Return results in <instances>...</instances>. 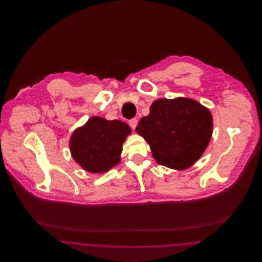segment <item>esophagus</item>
<instances>
[{
	"mask_svg": "<svg viewBox=\"0 0 262 262\" xmlns=\"http://www.w3.org/2000/svg\"><path fill=\"white\" fill-rule=\"evenodd\" d=\"M137 123H138V121H137V119H136V118L129 120V122H128V124H129L130 127H132L133 129H135V128L137 127Z\"/></svg>",
	"mask_w": 262,
	"mask_h": 262,
	"instance_id": "1",
	"label": "esophagus"
}]
</instances>
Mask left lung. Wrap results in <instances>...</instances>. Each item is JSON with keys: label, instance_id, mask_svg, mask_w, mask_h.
<instances>
[{"label": "left lung", "instance_id": "obj_1", "mask_svg": "<svg viewBox=\"0 0 262 262\" xmlns=\"http://www.w3.org/2000/svg\"><path fill=\"white\" fill-rule=\"evenodd\" d=\"M210 111L198 101L179 97L158 99L150 106L136 132L149 144L160 165L184 170L196 162L212 136Z\"/></svg>", "mask_w": 262, "mask_h": 262}]
</instances>
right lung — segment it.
<instances>
[{
	"label": "right lung",
	"instance_id": "obj_1",
	"mask_svg": "<svg viewBox=\"0 0 262 262\" xmlns=\"http://www.w3.org/2000/svg\"><path fill=\"white\" fill-rule=\"evenodd\" d=\"M132 129L124 122L92 117L70 140L75 162L91 173H105L119 164L123 143Z\"/></svg>",
	"mask_w": 262,
	"mask_h": 262
}]
</instances>
